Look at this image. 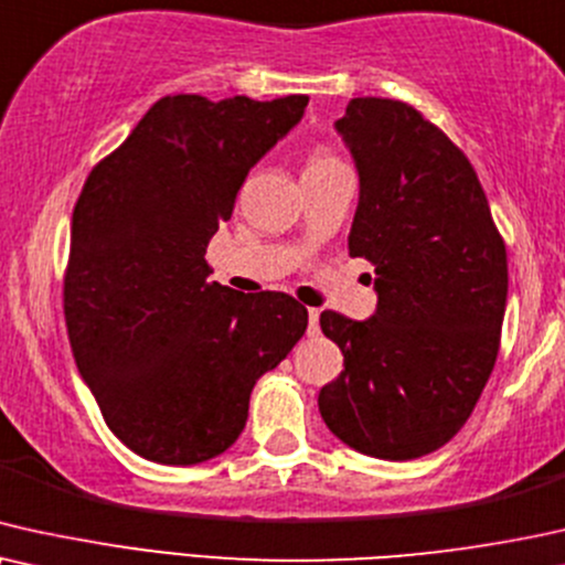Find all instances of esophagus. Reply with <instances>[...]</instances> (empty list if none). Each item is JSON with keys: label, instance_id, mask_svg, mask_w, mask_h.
<instances>
[{"label": "esophagus", "instance_id": "1", "mask_svg": "<svg viewBox=\"0 0 565 565\" xmlns=\"http://www.w3.org/2000/svg\"><path fill=\"white\" fill-rule=\"evenodd\" d=\"M307 333L310 335L320 333V310H315V307L307 310Z\"/></svg>", "mask_w": 565, "mask_h": 565}]
</instances>
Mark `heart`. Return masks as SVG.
<instances>
[{"instance_id": "obj_1", "label": "heart", "mask_w": 565, "mask_h": 565, "mask_svg": "<svg viewBox=\"0 0 565 565\" xmlns=\"http://www.w3.org/2000/svg\"><path fill=\"white\" fill-rule=\"evenodd\" d=\"M338 164V160L326 149H315V152L307 157V164H305V172H315V170H326V168H333Z\"/></svg>"}]
</instances>
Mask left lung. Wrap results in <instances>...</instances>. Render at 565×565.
<instances>
[{
    "label": "left lung",
    "instance_id": "8db88e82",
    "mask_svg": "<svg viewBox=\"0 0 565 565\" xmlns=\"http://www.w3.org/2000/svg\"><path fill=\"white\" fill-rule=\"evenodd\" d=\"M335 131L359 170L349 253L374 266L377 310L320 315L343 353L320 416L361 455L416 460L460 431L491 377L507 245L468 157L408 103L353 97Z\"/></svg>",
    "mask_w": 565,
    "mask_h": 565
}]
</instances>
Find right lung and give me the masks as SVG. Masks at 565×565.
<instances>
[{"label":"right lung","instance_id":"add662e5","mask_svg":"<svg viewBox=\"0 0 565 565\" xmlns=\"http://www.w3.org/2000/svg\"><path fill=\"white\" fill-rule=\"evenodd\" d=\"M307 95H168L89 172L72 216L64 318L82 380L131 452L199 465L235 445L250 393L307 330L284 291L206 281V247Z\"/></svg>","mask_w":565,"mask_h":565}]
</instances>
